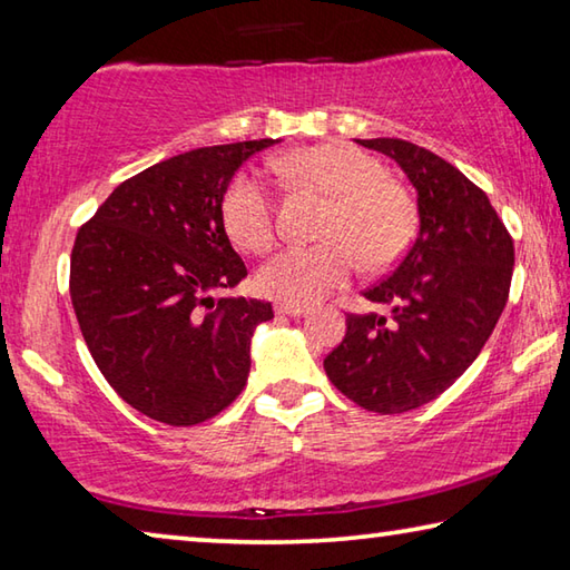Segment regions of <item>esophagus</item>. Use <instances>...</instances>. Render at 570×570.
<instances>
[{
  "instance_id": "obj_1",
  "label": "esophagus",
  "mask_w": 570,
  "mask_h": 570,
  "mask_svg": "<svg viewBox=\"0 0 570 570\" xmlns=\"http://www.w3.org/2000/svg\"><path fill=\"white\" fill-rule=\"evenodd\" d=\"M274 312L278 314V316H304V314H308V308L306 306H298V304H284V302H278L276 306H274Z\"/></svg>"
}]
</instances>
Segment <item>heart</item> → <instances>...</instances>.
Wrapping results in <instances>:
<instances>
[{"mask_svg": "<svg viewBox=\"0 0 570 570\" xmlns=\"http://www.w3.org/2000/svg\"><path fill=\"white\" fill-rule=\"evenodd\" d=\"M286 176L330 198L316 246L278 250L256 274L258 292L284 304H312L350 282L356 258L370 272L392 266L407 248L414 210L377 160L346 142L302 148L284 158ZM224 228L236 246L264 254L272 248L274 198L256 173H238L220 200Z\"/></svg>", "mask_w": 570, "mask_h": 570, "instance_id": "1", "label": "heart"}]
</instances>
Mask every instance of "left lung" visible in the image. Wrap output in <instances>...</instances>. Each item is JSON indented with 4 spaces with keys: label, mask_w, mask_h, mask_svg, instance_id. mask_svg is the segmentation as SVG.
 <instances>
[{
    "label": "left lung",
    "mask_w": 570,
    "mask_h": 570,
    "mask_svg": "<svg viewBox=\"0 0 570 570\" xmlns=\"http://www.w3.org/2000/svg\"><path fill=\"white\" fill-rule=\"evenodd\" d=\"M356 142L410 178L420 230L397 268L364 292L390 314L350 316L324 370L360 407L400 414L435 400L475 362L505 308L515 250L485 193L448 160L400 138Z\"/></svg>",
    "instance_id": "left-lung-1"
}]
</instances>
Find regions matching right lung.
I'll return each mask as SVG.
<instances>
[{
    "label": "right lung",
    "instance_id": "right-lung-1",
    "mask_svg": "<svg viewBox=\"0 0 570 570\" xmlns=\"http://www.w3.org/2000/svg\"><path fill=\"white\" fill-rule=\"evenodd\" d=\"M274 138L196 148L115 188L75 238L70 296L95 364L150 420L188 428L246 387L258 298H216L246 278L220 200Z\"/></svg>",
    "mask_w": 570,
    "mask_h": 570
}]
</instances>
